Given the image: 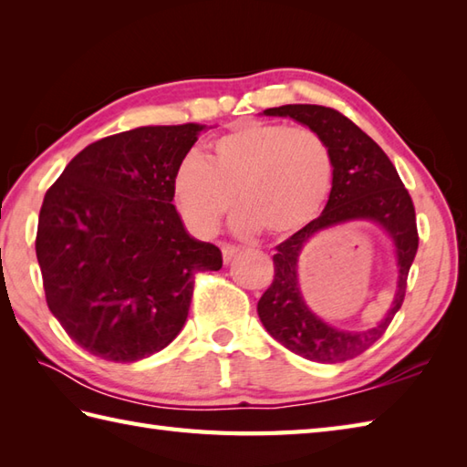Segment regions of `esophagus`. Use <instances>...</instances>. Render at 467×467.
<instances>
[{
	"instance_id": "1",
	"label": "esophagus",
	"mask_w": 467,
	"mask_h": 467,
	"mask_svg": "<svg viewBox=\"0 0 467 467\" xmlns=\"http://www.w3.org/2000/svg\"><path fill=\"white\" fill-rule=\"evenodd\" d=\"M221 251H223V261H224V263H228V261H231V259H233V256L236 254V251H239V249H236V246H234V244H228V243H223V244H221Z\"/></svg>"
}]
</instances>
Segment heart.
<instances>
[{"mask_svg": "<svg viewBox=\"0 0 467 467\" xmlns=\"http://www.w3.org/2000/svg\"><path fill=\"white\" fill-rule=\"evenodd\" d=\"M333 184L335 156L319 132L246 120L216 138L206 162L196 156L182 161L172 192L196 234H213L234 198L243 231L256 226L283 239L323 213Z\"/></svg>", "mask_w": 467, "mask_h": 467, "instance_id": "1", "label": "heart"}]
</instances>
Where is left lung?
Returning a JSON list of instances; mask_svg holds the SVG:
<instances>
[{"instance_id":"8db88e82","label":"left lung","mask_w":467,"mask_h":467,"mask_svg":"<svg viewBox=\"0 0 467 467\" xmlns=\"http://www.w3.org/2000/svg\"><path fill=\"white\" fill-rule=\"evenodd\" d=\"M265 114L289 116L319 132L335 156V184L321 216L275 246V276L256 311L265 329L305 359L319 363L353 359L381 339L403 305L408 275L420 244L413 201L387 154L341 112L315 104H286L269 108ZM349 220L379 222L390 233L399 253L400 279L396 301L386 319L367 332H339L323 324L304 305L296 279V261L310 236Z\"/></svg>"}]
</instances>
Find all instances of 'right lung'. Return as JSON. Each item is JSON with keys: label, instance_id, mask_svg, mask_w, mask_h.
<instances>
[{"label": "right lung", "instance_id": "obj_1", "mask_svg": "<svg viewBox=\"0 0 467 467\" xmlns=\"http://www.w3.org/2000/svg\"><path fill=\"white\" fill-rule=\"evenodd\" d=\"M201 124L102 138L47 188L36 254L49 311L69 339L114 363L150 357L181 333L194 279L223 253L194 241L172 204L176 168Z\"/></svg>", "mask_w": 467, "mask_h": 467}]
</instances>
